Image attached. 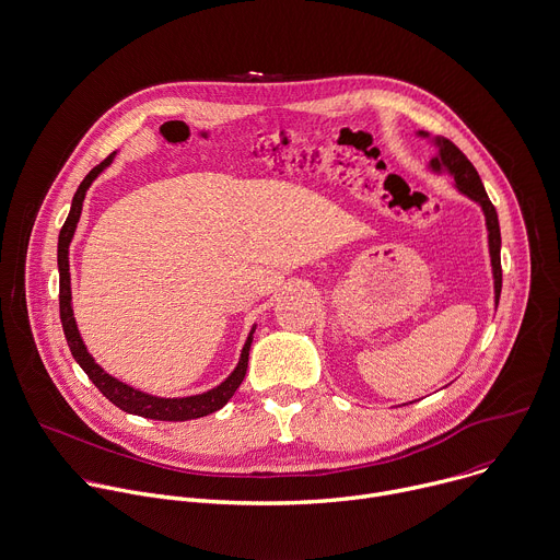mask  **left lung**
<instances>
[{"instance_id":"1","label":"left lung","mask_w":560,"mask_h":560,"mask_svg":"<svg viewBox=\"0 0 560 560\" xmlns=\"http://www.w3.org/2000/svg\"><path fill=\"white\" fill-rule=\"evenodd\" d=\"M418 136L429 138V133L418 131ZM433 144L438 147L435 158H431L429 166L435 173L448 171L455 177V189L477 202L483 211L486 218V229H488V250H490V266H492V279H494V303H499L501 296V231H499V218L497 211L483 189L481 177L472 162L448 140L442 136L433 138Z\"/></svg>"}]
</instances>
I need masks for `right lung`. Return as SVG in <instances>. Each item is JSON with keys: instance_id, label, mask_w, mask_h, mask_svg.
Instances as JSON below:
<instances>
[{"instance_id": "right-lung-1", "label": "right lung", "mask_w": 560, "mask_h": 560, "mask_svg": "<svg viewBox=\"0 0 560 560\" xmlns=\"http://www.w3.org/2000/svg\"><path fill=\"white\" fill-rule=\"evenodd\" d=\"M116 153H109L101 164H96L85 179L79 184V189L72 198V207H70V215L59 233V253H57V261H59V312H61V325H63V334L68 340V347L74 355V360L81 364V369L88 374V378L94 383V387L118 409H122L125 413L131 416H140V418H149V420H162V422H184V420H196V418H205L209 413L220 411L237 392V387L242 385L246 369H248V351H250V342H253V334L255 327L250 329L240 362L233 369V374L218 385L215 389H209L205 394L198 396H186V398H158V396H149L140 389H133L125 383H120L118 378L109 376L107 371L94 362V358L90 355L77 320H74V312H72V290H70V261H68V253H70V242L74 237L81 211H83V200L85 194L90 189V184L98 177L101 171H105Z\"/></svg>"}]
</instances>
